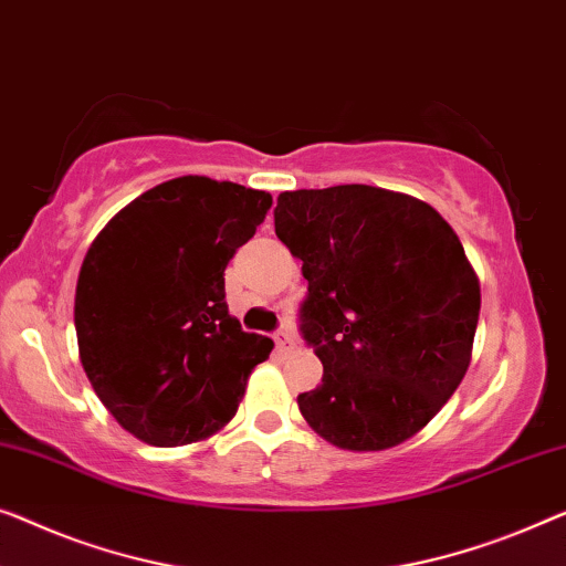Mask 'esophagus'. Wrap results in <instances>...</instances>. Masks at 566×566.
<instances>
[{"label": "esophagus", "instance_id": "obj_1", "mask_svg": "<svg viewBox=\"0 0 566 566\" xmlns=\"http://www.w3.org/2000/svg\"><path fill=\"white\" fill-rule=\"evenodd\" d=\"M275 347L281 355H291V352H296V339H293V334L289 329H281L275 332Z\"/></svg>", "mask_w": 566, "mask_h": 566}]
</instances>
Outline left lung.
<instances>
[{"mask_svg": "<svg viewBox=\"0 0 566 566\" xmlns=\"http://www.w3.org/2000/svg\"><path fill=\"white\" fill-rule=\"evenodd\" d=\"M275 234L303 263L301 334L324 365L303 419L349 452L411 439L472 359L480 281L460 237L426 201L363 184L283 191Z\"/></svg>", "mask_w": 566, "mask_h": 566, "instance_id": "8db88e82", "label": "left lung"}]
</instances>
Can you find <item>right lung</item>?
Returning <instances> with one entry per match:
<instances>
[{"instance_id": "1", "label": "right lung", "mask_w": 566, "mask_h": 566, "mask_svg": "<svg viewBox=\"0 0 566 566\" xmlns=\"http://www.w3.org/2000/svg\"><path fill=\"white\" fill-rule=\"evenodd\" d=\"M270 203L255 188L181 176L129 201L88 248L73 306L81 365L145 444L184 447L224 429L273 349L224 301V268Z\"/></svg>"}]
</instances>
